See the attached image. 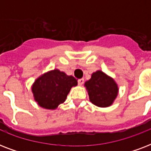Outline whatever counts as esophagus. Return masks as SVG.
Here are the masks:
<instances>
[{"label": "esophagus", "mask_w": 151, "mask_h": 151, "mask_svg": "<svg viewBox=\"0 0 151 151\" xmlns=\"http://www.w3.org/2000/svg\"><path fill=\"white\" fill-rule=\"evenodd\" d=\"M84 81H85V80L83 79V78H81V79H78V85H82L83 83H84Z\"/></svg>", "instance_id": "esophagus-1"}]
</instances>
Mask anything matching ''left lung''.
<instances>
[{
  "label": "left lung",
  "instance_id": "1",
  "mask_svg": "<svg viewBox=\"0 0 151 151\" xmlns=\"http://www.w3.org/2000/svg\"><path fill=\"white\" fill-rule=\"evenodd\" d=\"M85 86L90 101L99 107L111 105L118 92V88L114 79L101 70L92 73L91 79L85 83Z\"/></svg>",
  "mask_w": 151,
  "mask_h": 151
}]
</instances>
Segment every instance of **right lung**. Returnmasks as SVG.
Wrapping results in <instances>:
<instances>
[{"label":"right lung","instance_id":"right-lung-1","mask_svg":"<svg viewBox=\"0 0 151 151\" xmlns=\"http://www.w3.org/2000/svg\"><path fill=\"white\" fill-rule=\"evenodd\" d=\"M77 85L73 76L54 70L37 78L32 86V92L40 106L53 110L65 102L71 88Z\"/></svg>","mask_w":151,"mask_h":151}]
</instances>
